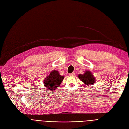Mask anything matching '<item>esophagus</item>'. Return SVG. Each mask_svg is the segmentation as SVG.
Masks as SVG:
<instances>
[{
    "instance_id": "34e87169",
    "label": "esophagus",
    "mask_w": 129,
    "mask_h": 129,
    "mask_svg": "<svg viewBox=\"0 0 129 129\" xmlns=\"http://www.w3.org/2000/svg\"><path fill=\"white\" fill-rule=\"evenodd\" d=\"M74 75H75V73H72L70 74V76H74Z\"/></svg>"
}]
</instances>
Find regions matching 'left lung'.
I'll return each instance as SVG.
<instances>
[{
  "mask_svg": "<svg viewBox=\"0 0 129 129\" xmlns=\"http://www.w3.org/2000/svg\"><path fill=\"white\" fill-rule=\"evenodd\" d=\"M78 77L84 84L87 85H91L94 84L96 82V79L90 71H87L84 74H79Z\"/></svg>",
  "mask_w": 129,
  "mask_h": 129,
  "instance_id": "8db88e82",
  "label": "left lung"
}]
</instances>
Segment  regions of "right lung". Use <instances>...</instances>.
<instances>
[{
  "label": "right lung",
  "mask_w": 129,
  "mask_h": 129,
  "mask_svg": "<svg viewBox=\"0 0 129 129\" xmlns=\"http://www.w3.org/2000/svg\"><path fill=\"white\" fill-rule=\"evenodd\" d=\"M64 76L59 75L58 71L54 70L44 80V85L46 88L51 91L57 89L64 79Z\"/></svg>",
  "instance_id": "right-lung-1"
}]
</instances>
